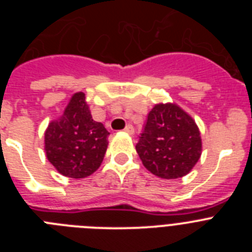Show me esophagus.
Masks as SVG:
<instances>
[{"instance_id":"esophagus-1","label":"esophagus","mask_w":252,"mask_h":252,"mask_svg":"<svg viewBox=\"0 0 252 252\" xmlns=\"http://www.w3.org/2000/svg\"><path fill=\"white\" fill-rule=\"evenodd\" d=\"M125 132H127L128 135H133V132H135V128H133L132 125H127V126L125 127Z\"/></svg>"}]
</instances>
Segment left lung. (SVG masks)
I'll return each instance as SVG.
<instances>
[{"label": "left lung", "instance_id": "8db88e82", "mask_svg": "<svg viewBox=\"0 0 252 252\" xmlns=\"http://www.w3.org/2000/svg\"><path fill=\"white\" fill-rule=\"evenodd\" d=\"M136 151L142 164L162 179H177L201 158L202 141L197 125L177 104H157L149 112Z\"/></svg>", "mask_w": 252, "mask_h": 252}]
</instances>
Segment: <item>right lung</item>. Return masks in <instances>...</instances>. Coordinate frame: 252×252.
<instances>
[{"label": "right lung", "mask_w": 252, "mask_h": 252, "mask_svg": "<svg viewBox=\"0 0 252 252\" xmlns=\"http://www.w3.org/2000/svg\"><path fill=\"white\" fill-rule=\"evenodd\" d=\"M108 135L101 122L93 121L84 93H75L63 116L46 128V158L60 174L86 178L103 161Z\"/></svg>", "instance_id": "right-lung-1"}]
</instances>
